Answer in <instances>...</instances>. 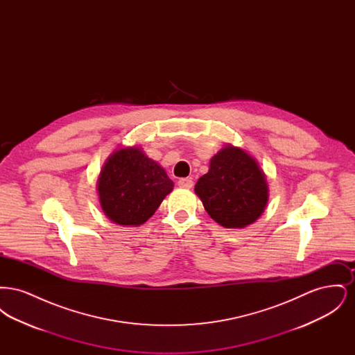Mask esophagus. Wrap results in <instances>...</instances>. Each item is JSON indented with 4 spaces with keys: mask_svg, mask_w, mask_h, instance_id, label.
<instances>
[{
    "mask_svg": "<svg viewBox=\"0 0 355 355\" xmlns=\"http://www.w3.org/2000/svg\"><path fill=\"white\" fill-rule=\"evenodd\" d=\"M178 186L184 187V189H191L193 180L191 178H181V180H178Z\"/></svg>",
    "mask_w": 355,
    "mask_h": 355,
    "instance_id": "34e87169",
    "label": "esophagus"
}]
</instances>
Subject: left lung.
<instances>
[{
    "label": "left lung",
    "instance_id": "1",
    "mask_svg": "<svg viewBox=\"0 0 355 355\" xmlns=\"http://www.w3.org/2000/svg\"><path fill=\"white\" fill-rule=\"evenodd\" d=\"M207 214L225 227L253 223L268 203L263 171L253 157L239 148L226 146L210 161V169L196 184Z\"/></svg>",
    "mask_w": 355,
    "mask_h": 355
}]
</instances>
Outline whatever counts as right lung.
<instances>
[{
  "mask_svg": "<svg viewBox=\"0 0 355 355\" xmlns=\"http://www.w3.org/2000/svg\"><path fill=\"white\" fill-rule=\"evenodd\" d=\"M173 190V181L138 148L113 153L98 178L103 213L119 225L145 223Z\"/></svg>",
  "mask_w": 355,
  "mask_h": 355,
  "instance_id": "obj_1",
  "label": "right lung"
}]
</instances>
